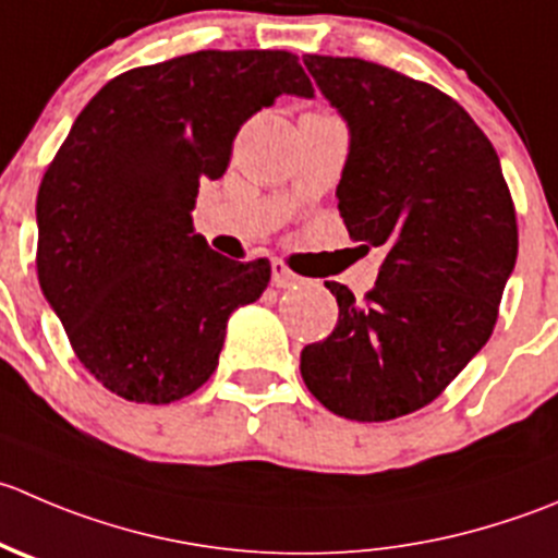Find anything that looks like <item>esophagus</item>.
Masks as SVG:
<instances>
[{"instance_id":"34e87169","label":"esophagus","mask_w":558,"mask_h":558,"mask_svg":"<svg viewBox=\"0 0 558 558\" xmlns=\"http://www.w3.org/2000/svg\"><path fill=\"white\" fill-rule=\"evenodd\" d=\"M296 283H300V275H294L283 262H280V258H275L272 262V286L275 289H291V286H296Z\"/></svg>"}]
</instances>
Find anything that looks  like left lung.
I'll return each instance as SVG.
<instances>
[{
  "label": "left lung",
  "instance_id": "obj_1",
  "mask_svg": "<svg viewBox=\"0 0 558 558\" xmlns=\"http://www.w3.org/2000/svg\"><path fill=\"white\" fill-rule=\"evenodd\" d=\"M302 62L349 128L340 218L384 262L365 300L327 280L338 324L300 371L332 414L384 423L439 398L488 343L515 269V207L494 144L445 92L365 59Z\"/></svg>",
  "mask_w": 558,
  "mask_h": 558
}]
</instances>
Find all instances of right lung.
I'll return each mask as SVG.
<instances>
[{"label": "right lung", "instance_id": "1", "mask_svg": "<svg viewBox=\"0 0 558 558\" xmlns=\"http://www.w3.org/2000/svg\"><path fill=\"white\" fill-rule=\"evenodd\" d=\"M313 97L289 51H196L108 81L37 191V280L81 365L135 403H174L218 367L229 316L269 283L193 231L198 182L242 122Z\"/></svg>", "mask_w": 558, "mask_h": 558}]
</instances>
